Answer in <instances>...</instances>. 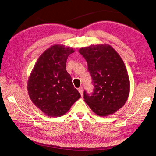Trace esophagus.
Here are the masks:
<instances>
[{
    "label": "esophagus",
    "mask_w": 156,
    "mask_h": 156,
    "mask_svg": "<svg viewBox=\"0 0 156 156\" xmlns=\"http://www.w3.org/2000/svg\"><path fill=\"white\" fill-rule=\"evenodd\" d=\"M78 90L81 96H83V91H84V88H83V87H80Z\"/></svg>",
    "instance_id": "obj_1"
}]
</instances>
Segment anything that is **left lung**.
<instances>
[{
    "instance_id": "left-lung-1",
    "label": "left lung",
    "mask_w": 156,
    "mask_h": 156,
    "mask_svg": "<svg viewBox=\"0 0 156 156\" xmlns=\"http://www.w3.org/2000/svg\"><path fill=\"white\" fill-rule=\"evenodd\" d=\"M79 52L87 62L94 86L92 94L84 90V101L100 116L115 113L125 104L129 93V80L124 62L107 44L81 48Z\"/></svg>"
}]
</instances>
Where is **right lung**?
I'll return each instance as SVG.
<instances>
[{"instance_id":"right-lung-1","label":"right lung","mask_w":156,"mask_h":156,"mask_svg":"<svg viewBox=\"0 0 156 156\" xmlns=\"http://www.w3.org/2000/svg\"><path fill=\"white\" fill-rule=\"evenodd\" d=\"M69 47L54 45L41 54L28 80V92L32 102L49 116H61L70 110L80 94L74 88L66 69Z\"/></svg>"}]
</instances>
